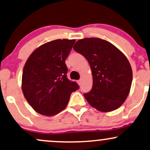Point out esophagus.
Listing matches in <instances>:
<instances>
[{
  "instance_id": "esophagus-1",
  "label": "esophagus",
  "mask_w": 150,
  "mask_h": 150,
  "mask_svg": "<svg viewBox=\"0 0 150 150\" xmlns=\"http://www.w3.org/2000/svg\"><path fill=\"white\" fill-rule=\"evenodd\" d=\"M77 83H78V84L79 85H81V84H82V80H79L78 81H77Z\"/></svg>"
}]
</instances>
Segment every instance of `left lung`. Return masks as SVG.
<instances>
[{"label": "left lung", "mask_w": 150, "mask_h": 150, "mask_svg": "<svg viewBox=\"0 0 150 150\" xmlns=\"http://www.w3.org/2000/svg\"><path fill=\"white\" fill-rule=\"evenodd\" d=\"M73 49L86 58L92 71V89L84 93L88 103L101 112L120 108L129 95L133 79L127 57L110 42L97 38L79 40Z\"/></svg>", "instance_id": "1"}]
</instances>
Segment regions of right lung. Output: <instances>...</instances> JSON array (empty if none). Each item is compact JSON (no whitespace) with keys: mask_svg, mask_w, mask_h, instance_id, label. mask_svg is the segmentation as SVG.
I'll return each mask as SVG.
<instances>
[{"mask_svg":"<svg viewBox=\"0 0 150 150\" xmlns=\"http://www.w3.org/2000/svg\"><path fill=\"white\" fill-rule=\"evenodd\" d=\"M75 40L58 39L36 49L25 64L23 93L39 114L52 116L67 106L70 94L80 88L67 77L65 64Z\"/></svg>","mask_w":150,"mask_h":150,"instance_id":"1","label":"right lung"}]
</instances>
